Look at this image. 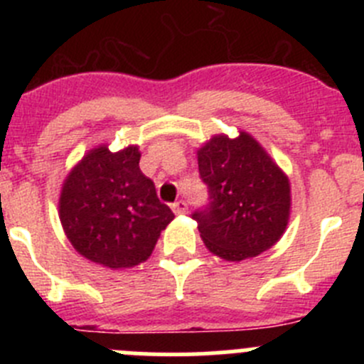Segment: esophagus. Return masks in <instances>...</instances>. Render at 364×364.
Wrapping results in <instances>:
<instances>
[{
  "mask_svg": "<svg viewBox=\"0 0 364 364\" xmlns=\"http://www.w3.org/2000/svg\"><path fill=\"white\" fill-rule=\"evenodd\" d=\"M172 211H174L176 215H183V213H186V203H185V200H178V203L172 204Z\"/></svg>",
  "mask_w": 364,
  "mask_h": 364,
  "instance_id": "esophagus-1",
  "label": "esophagus"
}]
</instances>
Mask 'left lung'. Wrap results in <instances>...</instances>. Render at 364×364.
<instances>
[{
  "instance_id": "1",
  "label": "left lung",
  "mask_w": 364,
  "mask_h": 364,
  "mask_svg": "<svg viewBox=\"0 0 364 364\" xmlns=\"http://www.w3.org/2000/svg\"><path fill=\"white\" fill-rule=\"evenodd\" d=\"M197 160L209 203L192 218L208 250L232 262L269 250L291 215V183L284 171L247 132L236 139L215 135Z\"/></svg>"
}]
</instances>
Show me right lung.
<instances>
[{
    "instance_id": "add662e5",
    "label": "right lung",
    "mask_w": 364,
    "mask_h": 364,
    "mask_svg": "<svg viewBox=\"0 0 364 364\" xmlns=\"http://www.w3.org/2000/svg\"><path fill=\"white\" fill-rule=\"evenodd\" d=\"M139 160L137 146L117 153L98 146L70 171L61 188L60 220L68 241L87 260L111 269L144 262L174 218Z\"/></svg>"
}]
</instances>
